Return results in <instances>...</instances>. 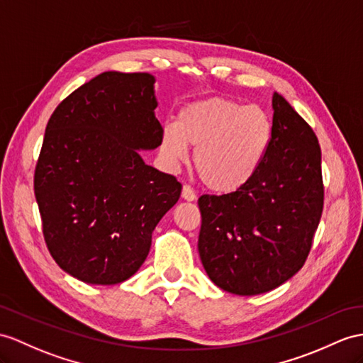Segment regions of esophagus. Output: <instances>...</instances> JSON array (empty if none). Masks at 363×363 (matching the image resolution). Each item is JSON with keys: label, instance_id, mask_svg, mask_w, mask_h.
Instances as JSON below:
<instances>
[{"label": "esophagus", "instance_id": "obj_1", "mask_svg": "<svg viewBox=\"0 0 363 363\" xmlns=\"http://www.w3.org/2000/svg\"><path fill=\"white\" fill-rule=\"evenodd\" d=\"M182 199L186 200V201H194V200L197 199V196H196V192L191 189V186H188V184H184V186L182 188Z\"/></svg>", "mask_w": 363, "mask_h": 363}]
</instances>
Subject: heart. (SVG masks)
Instances as JSON below:
<instances>
[{
	"instance_id": "obj_1",
	"label": "heart",
	"mask_w": 363,
	"mask_h": 363,
	"mask_svg": "<svg viewBox=\"0 0 363 363\" xmlns=\"http://www.w3.org/2000/svg\"><path fill=\"white\" fill-rule=\"evenodd\" d=\"M272 140V121L257 106L225 96L192 101L163 126L160 151L177 166L194 149V167L216 194H233L257 174Z\"/></svg>"
}]
</instances>
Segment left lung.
I'll use <instances>...</instances> for the list:
<instances>
[{"instance_id": "left-lung-1", "label": "left lung", "mask_w": 363, "mask_h": 363, "mask_svg": "<svg viewBox=\"0 0 363 363\" xmlns=\"http://www.w3.org/2000/svg\"><path fill=\"white\" fill-rule=\"evenodd\" d=\"M272 111V140L252 180L233 194L199 199L203 268L237 296L268 293L297 274L322 217L319 141L277 92Z\"/></svg>"}]
</instances>
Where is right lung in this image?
<instances>
[{
    "label": "right lung",
    "mask_w": 363,
    "mask_h": 363,
    "mask_svg": "<svg viewBox=\"0 0 363 363\" xmlns=\"http://www.w3.org/2000/svg\"><path fill=\"white\" fill-rule=\"evenodd\" d=\"M155 77L103 72L58 104L35 169V197L52 257L91 285L128 280L180 199L175 177L145 163L160 146Z\"/></svg>",
    "instance_id": "obj_1"
}]
</instances>
